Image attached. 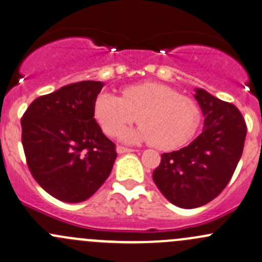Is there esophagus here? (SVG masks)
<instances>
[{"mask_svg": "<svg viewBox=\"0 0 262 262\" xmlns=\"http://www.w3.org/2000/svg\"><path fill=\"white\" fill-rule=\"evenodd\" d=\"M117 152L119 153V154H124V153H130V152H134V149H130V148L122 147V145H118V147H117Z\"/></svg>", "mask_w": 262, "mask_h": 262, "instance_id": "34e87169", "label": "esophagus"}]
</instances>
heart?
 <instances>
[{"label":"heart","instance_id":"heart-1","mask_svg":"<svg viewBox=\"0 0 262 262\" xmlns=\"http://www.w3.org/2000/svg\"><path fill=\"white\" fill-rule=\"evenodd\" d=\"M94 115L103 132L117 137L129 125L139 122L136 129L126 130V143H153L164 150L187 144L194 137L202 119L200 105L186 95L159 82H142L122 90V96L101 93L95 99Z\"/></svg>","mask_w":262,"mask_h":262}]
</instances>
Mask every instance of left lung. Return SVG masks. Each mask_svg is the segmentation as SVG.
<instances>
[{
	"label": "left lung",
	"instance_id": "8db88e82",
	"mask_svg": "<svg viewBox=\"0 0 262 262\" xmlns=\"http://www.w3.org/2000/svg\"><path fill=\"white\" fill-rule=\"evenodd\" d=\"M194 98L205 117L203 132L187 147L162 154L153 172L162 194L181 208L201 207L224 191L246 138V123L233 104L203 89H196Z\"/></svg>",
	"mask_w": 262,
	"mask_h": 262
}]
</instances>
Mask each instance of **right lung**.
<instances>
[{
	"instance_id": "add662e5",
	"label": "right lung",
	"mask_w": 262,
	"mask_h": 262,
	"mask_svg": "<svg viewBox=\"0 0 262 262\" xmlns=\"http://www.w3.org/2000/svg\"><path fill=\"white\" fill-rule=\"evenodd\" d=\"M101 81L65 85L38 96L21 119L22 145L36 182L69 203L88 200L100 188L117 158L115 144L94 118Z\"/></svg>"
}]
</instances>
